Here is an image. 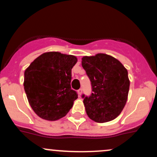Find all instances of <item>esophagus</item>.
Here are the masks:
<instances>
[{"label": "esophagus", "mask_w": 157, "mask_h": 157, "mask_svg": "<svg viewBox=\"0 0 157 157\" xmlns=\"http://www.w3.org/2000/svg\"><path fill=\"white\" fill-rule=\"evenodd\" d=\"M82 89H79L78 91H77V94H78V96L80 97V96H81V94H82Z\"/></svg>", "instance_id": "esophagus-1"}]
</instances>
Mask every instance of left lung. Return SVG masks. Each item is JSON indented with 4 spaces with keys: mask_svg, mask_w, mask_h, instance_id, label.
Segmentation results:
<instances>
[{
    "mask_svg": "<svg viewBox=\"0 0 157 157\" xmlns=\"http://www.w3.org/2000/svg\"><path fill=\"white\" fill-rule=\"evenodd\" d=\"M82 66L93 91L89 97L82 96L87 115L100 123L114 120L128 100L130 80L127 69L117 59L102 53L82 57Z\"/></svg>",
    "mask_w": 157,
    "mask_h": 157,
    "instance_id": "8db88e82",
    "label": "left lung"
}]
</instances>
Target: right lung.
Here are the masks:
<instances>
[{"instance_id": "1", "label": "right lung", "mask_w": 157, "mask_h": 157, "mask_svg": "<svg viewBox=\"0 0 157 157\" xmlns=\"http://www.w3.org/2000/svg\"><path fill=\"white\" fill-rule=\"evenodd\" d=\"M75 56L58 52H45L24 71V86L29 103L37 116L55 121L67 114L77 94L71 89Z\"/></svg>"}]
</instances>
